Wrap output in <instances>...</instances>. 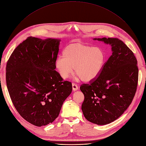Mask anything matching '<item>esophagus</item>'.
Instances as JSON below:
<instances>
[{
  "instance_id": "esophagus-1",
  "label": "esophagus",
  "mask_w": 146,
  "mask_h": 146,
  "mask_svg": "<svg viewBox=\"0 0 146 146\" xmlns=\"http://www.w3.org/2000/svg\"><path fill=\"white\" fill-rule=\"evenodd\" d=\"M72 88H73V91H76L78 89V86L75 84V83H72Z\"/></svg>"
}]
</instances>
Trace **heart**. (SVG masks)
<instances>
[{
    "instance_id": "b5f03b06",
    "label": "heart",
    "mask_w": 146,
    "mask_h": 146,
    "mask_svg": "<svg viewBox=\"0 0 146 146\" xmlns=\"http://www.w3.org/2000/svg\"><path fill=\"white\" fill-rule=\"evenodd\" d=\"M55 66L63 79L68 78L73 73L85 82L97 77L101 72L105 62V54L99 47H92L80 42L66 46Z\"/></svg>"
}]
</instances>
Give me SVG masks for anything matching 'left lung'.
I'll return each instance as SVG.
<instances>
[{
	"label": "left lung",
	"instance_id": "left-lung-1",
	"mask_svg": "<svg viewBox=\"0 0 146 146\" xmlns=\"http://www.w3.org/2000/svg\"><path fill=\"white\" fill-rule=\"evenodd\" d=\"M112 46V54L99 76L80 88L84 96L82 110L89 122L98 125L110 123L120 117L133 100L137 87V59L117 38H94Z\"/></svg>",
	"mask_w": 146,
	"mask_h": 146
}]
</instances>
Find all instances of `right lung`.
<instances>
[{
  "instance_id": "add662e5",
  "label": "right lung",
  "mask_w": 146,
  "mask_h": 146,
  "mask_svg": "<svg viewBox=\"0 0 146 146\" xmlns=\"http://www.w3.org/2000/svg\"><path fill=\"white\" fill-rule=\"evenodd\" d=\"M60 39L29 36L19 45L6 65V84L15 108L25 121L42 126L58 116L72 84L55 69Z\"/></svg>"
}]
</instances>
